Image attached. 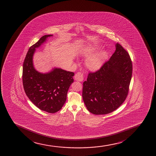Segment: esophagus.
<instances>
[{
  "label": "esophagus",
  "instance_id": "obj_1",
  "mask_svg": "<svg viewBox=\"0 0 156 156\" xmlns=\"http://www.w3.org/2000/svg\"><path fill=\"white\" fill-rule=\"evenodd\" d=\"M83 75L81 72H78L75 76V80L79 81H82L83 80Z\"/></svg>",
  "mask_w": 156,
  "mask_h": 156
}]
</instances>
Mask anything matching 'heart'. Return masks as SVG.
Wrapping results in <instances>:
<instances>
[{"mask_svg":"<svg viewBox=\"0 0 156 156\" xmlns=\"http://www.w3.org/2000/svg\"><path fill=\"white\" fill-rule=\"evenodd\" d=\"M98 46H90L84 50L83 54L86 56H89L93 54L98 50ZM107 56V53L105 51H101L88 58L86 61V65L88 68L92 70H96L101 68Z\"/></svg>","mask_w":156,"mask_h":156,"instance_id":"1","label":"heart"}]
</instances>
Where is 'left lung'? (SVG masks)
I'll return each mask as SVG.
<instances>
[{"mask_svg": "<svg viewBox=\"0 0 156 156\" xmlns=\"http://www.w3.org/2000/svg\"><path fill=\"white\" fill-rule=\"evenodd\" d=\"M110 59L83 83L82 98L92 114L105 115L120 107L128 96L132 75L129 54L119 43Z\"/></svg>", "mask_w": 156, "mask_h": 156, "instance_id": "left-lung-1", "label": "left lung"}]
</instances>
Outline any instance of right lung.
I'll list each match as a JSON object with an SVG mask.
<instances>
[{"mask_svg": "<svg viewBox=\"0 0 156 156\" xmlns=\"http://www.w3.org/2000/svg\"><path fill=\"white\" fill-rule=\"evenodd\" d=\"M51 36H43L30 48L23 63L22 81L25 92L31 102L41 110L53 114L59 111L65 104L75 74L60 68H55L44 74L35 70L33 63L35 48Z\"/></svg>", "mask_w": 156, "mask_h": 156, "instance_id": "add662e5", "label": "right lung"}]
</instances>
